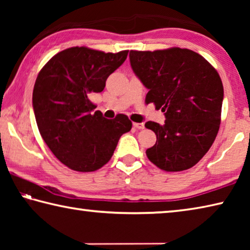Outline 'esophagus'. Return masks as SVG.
I'll use <instances>...</instances> for the list:
<instances>
[{"label": "esophagus", "instance_id": "34e87169", "mask_svg": "<svg viewBox=\"0 0 250 250\" xmlns=\"http://www.w3.org/2000/svg\"><path fill=\"white\" fill-rule=\"evenodd\" d=\"M133 126H134L135 129L141 130V129L145 128V124H143V122H142V124H137V122H134V124H133Z\"/></svg>", "mask_w": 250, "mask_h": 250}]
</instances>
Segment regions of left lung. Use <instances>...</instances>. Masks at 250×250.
Here are the masks:
<instances>
[{
	"label": "left lung",
	"instance_id": "obj_1",
	"mask_svg": "<svg viewBox=\"0 0 250 250\" xmlns=\"http://www.w3.org/2000/svg\"><path fill=\"white\" fill-rule=\"evenodd\" d=\"M129 57L133 73L149 89L146 103H153L166 116L164 125L146 124L156 134L147 159L167 172L194 167L209 150L221 125L224 88L217 70L186 48L130 50Z\"/></svg>",
	"mask_w": 250,
	"mask_h": 250
}]
</instances>
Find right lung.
I'll list each match as a JSON object with an SVG mask.
<instances>
[{
	"label": "right lung",
	"instance_id": "add662e5",
	"mask_svg": "<svg viewBox=\"0 0 250 250\" xmlns=\"http://www.w3.org/2000/svg\"><path fill=\"white\" fill-rule=\"evenodd\" d=\"M129 50L104 53L88 47L62 50L37 76L33 109L40 133L54 155L74 171L92 172L111 159L132 122L125 115L107 119L90 101L124 64Z\"/></svg>",
	"mask_w": 250,
	"mask_h": 250
}]
</instances>
